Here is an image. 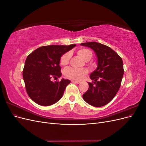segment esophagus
<instances>
[{"label":"esophagus","mask_w":146,"mask_h":146,"mask_svg":"<svg viewBox=\"0 0 146 146\" xmlns=\"http://www.w3.org/2000/svg\"><path fill=\"white\" fill-rule=\"evenodd\" d=\"M71 82H72V83H77V84L80 83V82H78V81H76V80H72V81H71Z\"/></svg>","instance_id":"1"}]
</instances>
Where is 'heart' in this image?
Wrapping results in <instances>:
<instances>
[{"label":"heart","instance_id":"heart-1","mask_svg":"<svg viewBox=\"0 0 146 146\" xmlns=\"http://www.w3.org/2000/svg\"><path fill=\"white\" fill-rule=\"evenodd\" d=\"M77 54L83 60L91 58L92 56V52L88 48H82L77 50ZM70 58V53L68 52L61 56L60 60V64L61 66L67 65ZM88 72L86 69H77L74 68H69L65 69L64 75L68 78L72 79L74 80H81L83 77Z\"/></svg>","mask_w":146,"mask_h":146}]
</instances>
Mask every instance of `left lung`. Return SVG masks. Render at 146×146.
Masks as SVG:
<instances>
[{"mask_svg":"<svg viewBox=\"0 0 146 146\" xmlns=\"http://www.w3.org/2000/svg\"><path fill=\"white\" fill-rule=\"evenodd\" d=\"M91 48L98 56V68L90 75L92 81L83 98L88 104L96 107L108 104L120 88L123 75L121 57L110 47L96 42L82 43Z\"/></svg>","mask_w":146,"mask_h":146,"instance_id":"obj_1","label":"left lung"}]
</instances>
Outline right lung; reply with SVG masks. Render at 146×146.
I'll return each mask as SVG.
<instances>
[{
  "mask_svg": "<svg viewBox=\"0 0 146 146\" xmlns=\"http://www.w3.org/2000/svg\"><path fill=\"white\" fill-rule=\"evenodd\" d=\"M76 44L50 45L38 48L28 55L23 76L25 90L33 101L42 106H49L58 102L63 95L70 80L52 81L61 76L60 60L64 53Z\"/></svg>",
  "mask_w": 146,
  "mask_h": 146,
  "instance_id": "obj_1",
  "label": "right lung"
}]
</instances>
